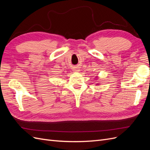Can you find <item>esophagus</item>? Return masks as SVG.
Segmentation results:
<instances>
[{
  "label": "esophagus",
  "instance_id": "34e87169",
  "mask_svg": "<svg viewBox=\"0 0 150 150\" xmlns=\"http://www.w3.org/2000/svg\"><path fill=\"white\" fill-rule=\"evenodd\" d=\"M73 71L74 72H79V69H77V68H74V69H73Z\"/></svg>",
  "mask_w": 150,
  "mask_h": 150
}]
</instances>
